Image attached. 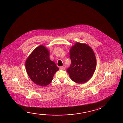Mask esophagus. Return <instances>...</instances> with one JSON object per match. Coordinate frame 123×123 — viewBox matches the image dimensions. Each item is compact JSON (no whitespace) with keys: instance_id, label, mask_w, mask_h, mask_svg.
Masks as SVG:
<instances>
[{"instance_id":"34e87169","label":"esophagus","mask_w":123,"mask_h":123,"mask_svg":"<svg viewBox=\"0 0 123 123\" xmlns=\"http://www.w3.org/2000/svg\"><path fill=\"white\" fill-rule=\"evenodd\" d=\"M60 70H65V68L64 66H62L60 68Z\"/></svg>"}]
</instances>
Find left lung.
I'll list each match as a JSON object with an SVG mask.
<instances>
[{"label":"left lung","mask_w":123,"mask_h":123,"mask_svg":"<svg viewBox=\"0 0 123 123\" xmlns=\"http://www.w3.org/2000/svg\"><path fill=\"white\" fill-rule=\"evenodd\" d=\"M70 67L67 69L71 79L83 84L92 77L95 71L96 60L92 49L85 43H76L70 50Z\"/></svg>","instance_id":"1"}]
</instances>
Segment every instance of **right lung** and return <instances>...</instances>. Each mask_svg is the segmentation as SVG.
I'll return each instance as SVG.
<instances>
[{"mask_svg": "<svg viewBox=\"0 0 123 123\" xmlns=\"http://www.w3.org/2000/svg\"><path fill=\"white\" fill-rule=\"evenodd\" d=\"M25 68L31 80L41 86L49 85L59 70L55 62L50 60L48 49L43 45L35 48L28 56Z\"/></svg>", "mask_w": 123, "mask_h": 123, "instance_id": "obj_1", "label": "right lung"}]
</instances>
